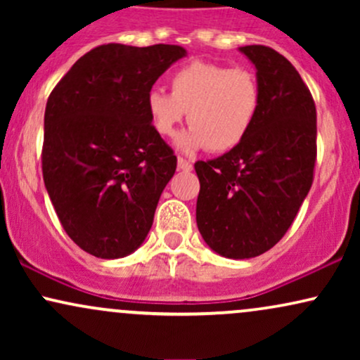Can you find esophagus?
<instances>
[{
  "mask_svg": "<svg viewBox=\"0 0 360 360\" xmlns=\"http://www.w3.org/2000/svg\"><path fill=\"white\" fill-rule=\"evenodd\" d=\"M177 167H179L181 171H184V172L193 171V164L189 162V160L183 159V157H177Z\"/></svg>",
  "mask_w": 360,
  "mask_h": 360,
  "instance_id": "1",
  "label": "esophagus"
}]
</instances>
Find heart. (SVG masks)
Here are the masks:
<instances>
[{
  "label": "heart",
  "mask_w": 360,
  "mask_h": 360,
  "mask_svg": "<svg viewBox=\"0 0 360 360\" xmlns=\"http://www.w3.org/2000/svg\"><path fill=\"white\" fill-rule=\"evenodd\" d=\"M169 91L147 94L148 118L157 134L174 137L188 111L191 128L179 140L186 152L232 150L250 131L262 98L257 76L249 69L208 60L177 68L169 76Z\"/></svg>",
  "instance_id": "heart-1"
}]
</instances>
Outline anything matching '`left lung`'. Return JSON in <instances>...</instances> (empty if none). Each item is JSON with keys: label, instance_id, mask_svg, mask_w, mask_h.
Here are the masks:
<instances>
[{"label": "left lung", "instance_id": "1", "mask_svg": "<svg viewBox=\"0 0 360 360\" xmlns=\"http://www.w3.org/2000/svg\"><path fill=\"white\" fill-rule=\"evenodd\" d=\"M240 51L257 68V118L237 147L194 164L198 229L229 259L255 257L286 235L311 188L316 162V108L300 72L266 45Z\"/></svg>", "mask_w": 360, "mask_h": 360}]
</instances>
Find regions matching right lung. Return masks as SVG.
<instances>
[{"instance_id":"obj_1","label":"right lung","mask_w":360,"mask_h":360,"mask_svg":"<svg viewBox=\"0 0 360 360\" xmlns=\"http://www.w3.org/2000/svg\"><path fill=\"white\" fill-rule=\"evenodd\" d=\"M184 56L179 45H100L49 96L44 183L62 229L94 257H125L150 230L177 157L152 127L147 94Z\"/></svg>"}]
</instances>
